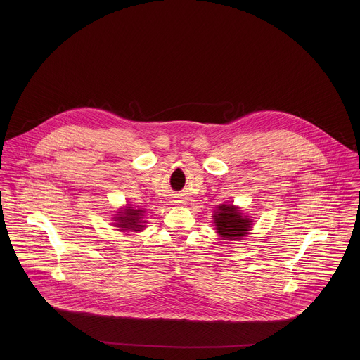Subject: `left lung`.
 I'll use <instances>...</instances> for the list:
<instances>
[{
  "mask_svg": "<svg viewBox=\"0 0 360 360\" xmlns=\"http://www.w3.org/2000/svg\"><path fill=\"white\" fill-rule=\"evenodd\" d=\"M213 223L216 226V233L221 240L238 241L243 240L252 227L251 216L241 213V209L233 204H221L214 209Z\"/></svg>",
  "mask_w": 360,
  "mask_h": 360,
  "instance_id": "obj_1",
  "label": "left lung"
}]
</instances>
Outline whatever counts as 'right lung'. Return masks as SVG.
Returning <instances> with one entry per match:
<instances>
[{
	"label": "right lung",
	"instance_id": "1",
	"mask_svg": "<svg viewBox=\"0 0 360 360\" xmlns=\"http://www.w3.org/2000/svg\"><path fill=\"white\" fill-rule=\"evenodd\" d=\"M143 216H144V210L140 207H134V206L127 205L123 209H120L117 212V214L113 217L115 220V226L119 227V231H141L144 230V223L143 221Z\"/></svg>",
	"mask_w": 360,
	"mask_h": 360
}]
</instances>
